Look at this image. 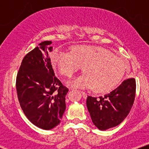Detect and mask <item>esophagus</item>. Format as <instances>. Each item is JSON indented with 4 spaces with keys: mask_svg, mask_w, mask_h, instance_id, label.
Returning <instances> with one entry per match:
<instances>
[{
    "mask_svg": "<svg viewBox=\"0 0 149 149\" xmlns=\"http://www.w3.org/2000/svg\"><path fill=\"white\" fill-rule=\"evenodd\" d=\"M81 93H82V95H83V98H86L87 97V93L86 92H83V91H81Z\"/></svg>",
    "mask_w": 149,
    "mask_h": 149,
    "instance_id": "obj_1",
    "label": "esophagus"
}]
</instances>
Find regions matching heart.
<instances>
[{"mask_svg":"<svg viewBox=\"0 0 149 149\" xmlns=\"http://www.w3.org/2000/svg\"><path fill=\"white\" fill-rule=\"evenodd\" d=\"M51 60L66 76H71L84 67L85 74L69 80L68 84L77 88H93L97 92L113 90L126 71V64L121 58L97 46H77L73 52L56 49L52 53Z\"/></svg>","mask_w":149,"mask_h":149,"instance_id":"heart-1","label":"heart"}]
</instances>
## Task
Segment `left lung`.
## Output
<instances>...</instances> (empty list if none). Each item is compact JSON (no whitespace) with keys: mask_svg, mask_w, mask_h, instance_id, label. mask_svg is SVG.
Wrapping results in <instances>:
<instances>
[{"mask_svg":"<svg viewBox=\"0 0 149 149\" xmlns=\"http://www.w3.org/2000/svg\"><path fill=\"white\" fill-rule=\"evenodd\" d=\"M135 93L136 81L130 78L103 97L88 96L87 107L94 125L100 130H106L120 124L130 111Z\"/></svg>","mask_w":149,"mask_h":149,"instance_id":"left-lung-1","label":"left lung"}]
</instances>
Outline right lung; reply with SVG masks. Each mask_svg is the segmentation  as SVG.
Listing matches in <instances>:
<instances>
[{"label":"right lung","instance_id":"add662e5","mask_svg":"<svg viewBox=\"0 0 149 149\" xmlns=\"http://www.w3.org/2000/svg\"><path fill=\"white\" fill-rule=\"evenodd\" d=\"M52 41H43L24 57L16 89L24 113L34 125L51 130L58 125L66 109L69 89L55 76L49 53Z\"/></svg>","mask_w":149,"mask_h":149}]
</instances>
